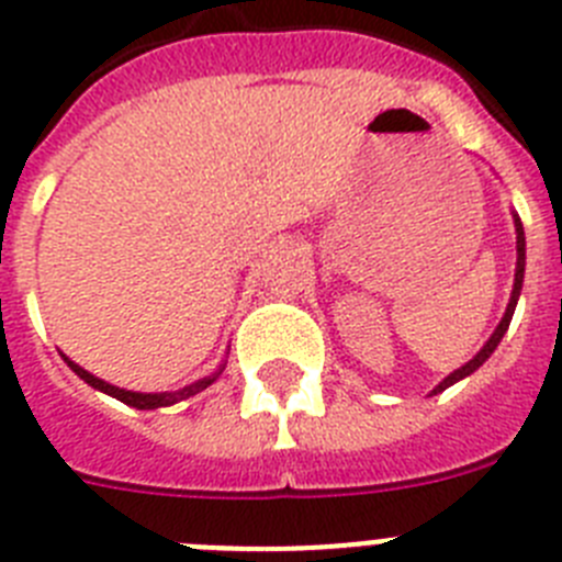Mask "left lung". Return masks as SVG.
I'll return each mask as SVG.
<instances>
[{"label": "left lung", "mask_w": 562, "mask_h": 562, "mask_svg": "<svg viewBox=\"0 0 562 562\" xmlns=\"http://www.w3.org/2000/svg\"><path fill=\"white\" fill-rule=\"evenodd\" d=\"M513 220H515V238H518V241H515V247H518V261H515V284H513V295H509V304H506L504 317H501V324L495 326L493 335H490V340H486L484 346H481L479 355H475L470 362H464L461 369H456L453 374L445 376V380H441L439 385H436V389L430 391V396L439 394V391H445V389H450V385H456V382H459V380L470 376V374H473V371H479L481 366H484V362L490 360V355H493V351L498 349L501 337H504L506 329H509V321H513L515 306H518L520 290H524V270H526V236H524V225H520L518 213H515V211H513Z\"/></svg>", "instance_id": "left-lung-1"}]
</instances>
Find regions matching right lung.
<instances>
[{
	"label": "right lung",
	"mask_w": 562,
	"mask_h": 562,
	"mask_svg": "<svg viewBox=\"0 0 562 562\" xmlns=\"http://www.w3.org/2000/svg\"><path fill=\"white\" fill-rule=\"evenodd\" d=\"M61 357H64V355H61ZM64 362H67L69 369L76 371V374L81 376V380L87 382V385H92V389L103 391V394L114 396V400H121L123 405H132V408H137V411H154V408H168V405H177V402H182V400H188V396H193V394H200V391H205L207 385H211V382H216V376H220L222 371H225V362H222L220 369L213 371L211 376H202V380L191 382V385H186V389H180V391H160V394H140V391L117 389V385H112V382L98 380L95 374H89V371H83L81 366H78V362L69 360V357H64Z\"/></svg>",
	"instance_id": "add662e5"
}]
</instances>
